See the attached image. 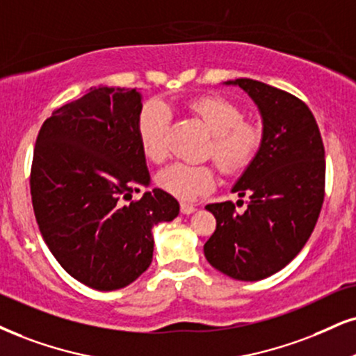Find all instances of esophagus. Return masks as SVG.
Masks as SVG:
<instances>
[{"instance_id": "obj_1", "label": "esophagus", "mask_w": 356, "mask_h": 356, "mask_svg": "<svg viewBox=\"0 0 356 356\" xmlns=\"http://www.w3.org/2000/svg\"><path fill=\"white\" fill-rule=\"evenodd\" d=\"M196 211V206L191 203H181V213L183 214H191Z\"/></svg>"}]
</instances>
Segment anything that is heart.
Returning <instances> with one entry per match:
<instances>
[{
	"mask_svg": "<svg viewBox=\"0 0 356 356\" xmlns=\"http://www.w3.org/2000/svg\"><path fill=\"white\" fill-rule=\"evenodd\" d=\"M191 112L203 122L211 134L208 153L214 161L232 173L244 168L254 156L259 145V134L251 124L241 120V112L229 100L206 95L193 100ZM138 140L145 156L161 161L166 156V130L168 113L160 102H148L138 115ZM158 185L179 200H193L201 193L211 190L216 181L211 166L175 163L161 170Z\"/></svg>",
	"mask_w": 356,
	"mask_h": 356,
	"instance_id": "obj_1",
	"label": "heart"
}]
</instances>
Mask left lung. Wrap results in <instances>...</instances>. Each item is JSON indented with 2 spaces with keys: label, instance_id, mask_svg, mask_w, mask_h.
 <instances>
[{
  "label": "left lung",
  "instance_id": "left-lung-1",
  "mask_svg": "<svg viewBox=\"0 0 356 356\" xmlns=\"http://www.w3.org/2000/svg\"><path fill=\"white\" fill-rule=\"evenodd\" d=\"M222 86L239 87L261 115L256 155L231 188L245 204H208L216 231L204 244L214 269L236 280H261L284 269L302 251L323 203L325 150L310 108L289 92L252 79Z\"/></svg>",
  "mask_w": 356,
  "mask_h": 356
}]
</instances>
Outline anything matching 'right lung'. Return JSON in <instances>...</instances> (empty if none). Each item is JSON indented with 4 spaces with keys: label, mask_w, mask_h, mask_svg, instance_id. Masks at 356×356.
I'll return each instance as SVG.
<instances>
[{
    "label": "right lung",
    "mask_w": 356,
    "mask_h": 356,
    "mask_svg": "<svg viewBox=\"0 0 356 356\" xmlns=\"http://www.w3.org/2000/svg\"><path fill=\"white\" fill-rule=\"evenodd\" d=\"M142 92L90 87L52 112L39 130L31 196L47 248L63 269L95 291H117L152 264L153 227L179 203L152 185L138 140Z\"/></svg>",
    "instance_id": "add662e5"
}]
</instances>
